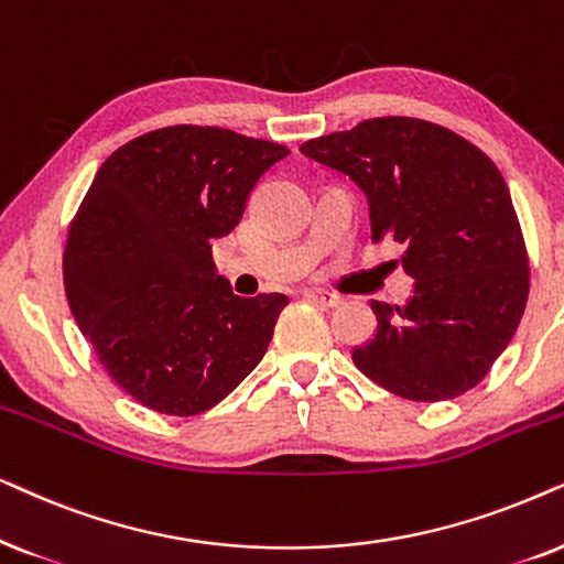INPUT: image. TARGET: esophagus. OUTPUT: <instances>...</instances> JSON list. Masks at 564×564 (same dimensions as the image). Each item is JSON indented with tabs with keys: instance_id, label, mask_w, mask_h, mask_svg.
Wrapping results in <instances>:
<instances>
[{
	"instance_id": "obj_1",
	"label": "esophagus",
	"mask_w": 564,
	"mask_h": 564,
	"mask_svg": "<svg viewBox=\"0 0 564 564\" xmlns=\"http://www.w3.org/2000/svg\"><path fill=\"white\" fill-rule=\"evenodd\" d=\"M304 296L310 299L314 304H322V306H340L343 299L337 294H327V291H304Z\"/></svg>"
}]
</instances>
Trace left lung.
<instances>
[{"mask_svg": "<svg viewBox=\"0 0 564 564\" xmlns=\"http://www.w3.org/2000/svg\"><path fill=\"white\" fill-rule=\"evenodd\" d=\"M299 152L350 177L369 198L373 239L402 247L408 304L373 299L377 333L352 364L415 402L477 387L516 335L529 258L508 185L490 156L444 126L371 118Z\"/></svg>", "mask_w": 564, "mask_h": 564, "instance_id": "1", "label": "left lung"}]
</instances>
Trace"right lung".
<instances>
[{
	"mask_svg": "<svg viewBox=\"0 0 564 564\" xmlns=\"http://www.w3.org/2000/svg\"><path fill=\"white\" fill-rule=\"evenodd\" d=\"M286 147L172 126L112 152L64 247V286L110 379L164 415H198L265 356L289 299L237 296L212 245L242 219Z\"/></svg>",
	"mask_w": 564,
	"mask_h": 564,
	"instance_id": "1",
	"label": "right lung"
}]
</instances>
